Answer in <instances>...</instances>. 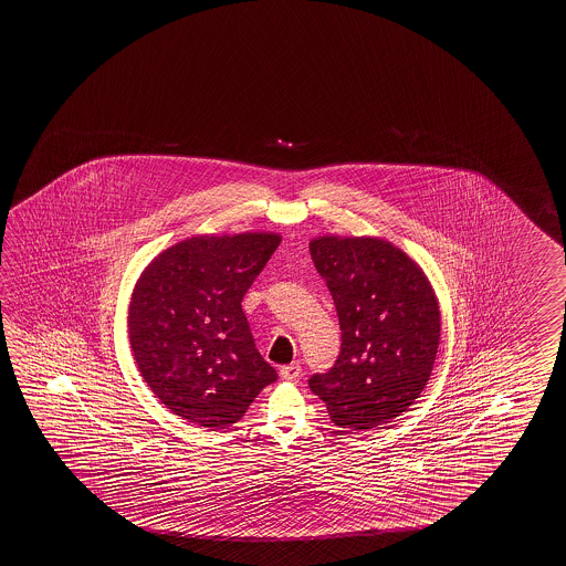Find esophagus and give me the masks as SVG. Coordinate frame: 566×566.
Segmentation results:
<instances>
[{
    "label": "esophagus",
    "mask_w": 566,
    "mask_h": 566,
    "mask_svg": "<svg viewBox=\"0 0 566 566\" xmlns=\"http://www.w3.org/2000/svg\"><path fill=\"white\" fill-rule=\"evenodd\" d=\"M300 374H302V366L298 363L286 364V366L280 368V376L284 380H296V378H300Z\"/></svg>",
    "instance_id": "esophagus-1"
}]
</instances>
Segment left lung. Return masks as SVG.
Returning a JSON list of instances; mask_svg holds the SVG:
<instances>
[{"mask_svg":"<svg viewBox=\"0 0 566 566\" xmlns=\"http://www.w3.org/2000/svg\"><path fill=\"white\" fill-rule=\"evenodd\" d=\"M310 256L331 290L342 346L310 376L336 427L370 430L395 420L424 390L440 340V312L420 268L378 238L324 235Z\"/></svg>","mask_w":566,"mask_h":566,"instance_id":"obj_1","label":"left lung"}]
</instances>
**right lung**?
Here are the masks:
<instances>
[{"mask_svg":"<svg viewBox=\"0 0 566 566\" xmlns=\"http://www.w3.org/2000/svg\"><path fill=\"white\" fill-rule=\"evenodd\" d=\"M280 235H196L139 277L129 342L139 373L174 415L222 430L244 417L276 370L258 353L242 300Z\"/></svg>","mask_w":566,"mask_h":566,"instance_id":"right-lung-1","label":"right lung"}]
</instances>
